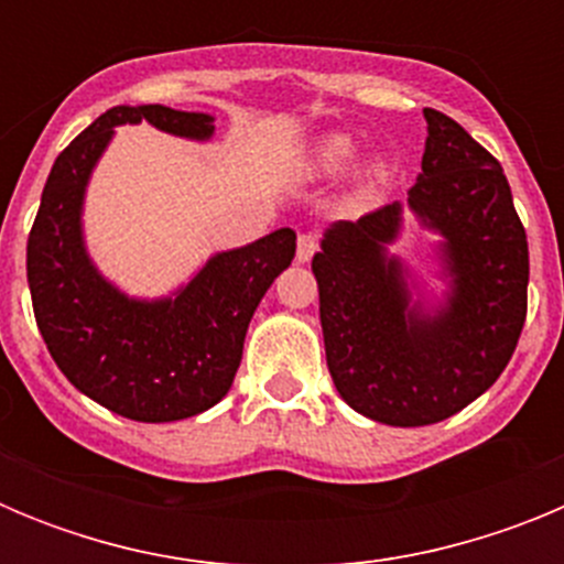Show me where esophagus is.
<instances>
[{"label":"esophagus","instance_id":"esophagus-1","mask_svg":"<svg viewBox=\"0 0 564 564\" xmlns=\"http://www.w3.org/2000/svg\"><path fill=\"white\" fill-rule=\"evenodd\" d=\"M318 251V237L316 234H299L296 239V259L299 262H311L313 253Z\"/></svg>","mask_w":564,"mask_h":564}]
</instances>
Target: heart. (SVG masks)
<instances>
[{
    "label": "heart",
    "instance_id": "1",
    "mask_svg": "<svg viewBox=\"0 0 564 564\" xmlns=\"http://www.w3.org/2000/svg\"><path fill=\"white\" fill-rule=\"evenodd\" d=\"M356 154L358 143L352 141L350 134L333 132L325 134V138H318V141L307 149V154L302 158V169H305L311 177H336V174H341L344 169L356 161ZM383 174H387V166H383L381 161H376L367 169V177H370V181H378Z\"/></svg>",
    "mask_w": 564,
    "mask_h": 564
}]
</instances>
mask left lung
I'll list each match as a JSON object with an SVG mask.
<instances>
[{
    "label": "left lung",
    "instance_id": "8db88e82",
    "mask_svg": "<svg viewBox=\"0 0 564 564\" xmlns=\"http://www.w3.org/2000/svg\"><path fill=\"white\" fill-rule=\"evenodd\" d=\"M426 149L406 206L441 234L446 293L412 299L392 257L403 206L338 220L313 257L338 395L387 426H430L480 398L514 356L528 311V239L502 166L449 115L423 109Z\"/></svg>",
    "mask_w": 564,
    "mask_h": 564
}]
</instances>
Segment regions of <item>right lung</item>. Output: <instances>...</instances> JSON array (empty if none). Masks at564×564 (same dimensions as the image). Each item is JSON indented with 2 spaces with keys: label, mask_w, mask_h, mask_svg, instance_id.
I'll return each mask as SVG.
<instances>
[{
  "label": "right lung",
  "mask_w": 564,
  "mask_h": 564,
  "mask_svg": "<svg viewBox=\"0 0 564 564\" xmlns=\"http://www.w3.org/2000/svg\"><path fill=\"white\" fill-rule=\"evenodd\" d=\"M152 123L208 141L214 118L161 104L112 107L56 158L28 237L36 325L67 381L115 415L169 423L200 415L231 390L248 325L296 253L293 228L214 253L181 291L134 299L104 279L84 246V194L115 127Z\"/></svg>",
  "instance_id": "obj_1"
}]
</instances>
